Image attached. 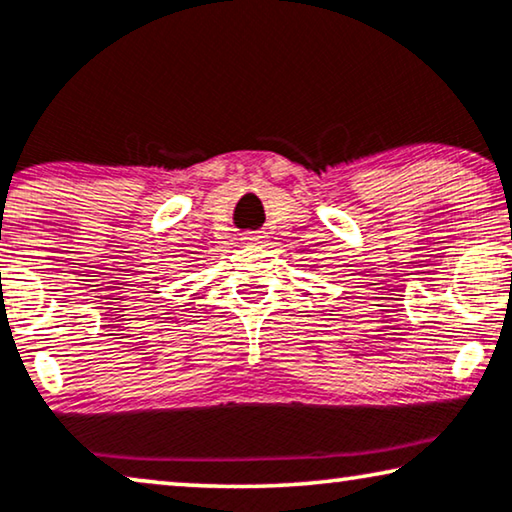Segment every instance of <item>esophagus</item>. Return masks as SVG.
Here are the masks:
<instances>
[{
    "label": "esophagus",
    "instance_id": "34e87169",
    "mask_svg": "<svg viewBox=\"0 0 512 512\" xmlns=\"http://www.w3.org/2000/svg\"><path fill=\"white\" fill-rule=\"evenodd\" d=\"M242 240H244V244H263L265 235H261V233H247Z\"/></svg>",
    "mask_w": 512,
    "mask_h": 512
}]
</instances>
